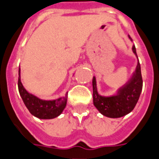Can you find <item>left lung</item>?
I'll list each match as a JSON object with an SVG mask.
<instances>
[{"label":"left lung","mask_w":159,"mask_h":159,"mask_svg":"<svg viewBox=\"0 0 159 159\" xmlns=\"http://www.w3.org/2000/svg\"><path fill=\"white\" fill-rule=\"evenodd\" d=\"M128 38L133 42L130 36ZM133 52L138 59L135 46L133 45ZM142 76L139 62L137 64L135 71L127 83L116 90V93L111 96L100 95L97 88L95 76L92 78L93 89V104L104 116L110 118L122 117L134 109L142 91Z\"/></svg>","instance_id":"8db88e82"}]
</instances>
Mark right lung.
I'll return each instance as SVG.
<instances>
[{
	"mask_svg": "<svg viewBox=\"0 0 159 159\" xmlns=\"http://www.w3.org/2000/svg\"><path fill=\"white\" fill-rule=\"evenodd\" d=\"M18 87L20 97L30 113L39 119H53L59 116L67 105V95L53 100L41 99L34 94L26 91L21 83L20 68L19 69Z\"/></svg>",
	"mask_w": 159,
	"mask_h": 159,
	"instance_id": "add662e5",
	"label": "right lung"
}]
</instances>
